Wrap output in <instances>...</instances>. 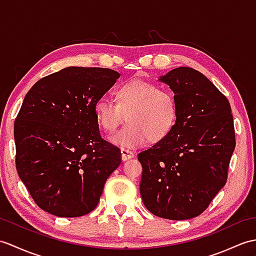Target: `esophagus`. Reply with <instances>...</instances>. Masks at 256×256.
<instances>
[{
	"mask_svg": "<svg viewBox=\"0 0 256 256\" xmlns=\"http://www.w3.org/2000/svg\"><path fill=\"white\" fill-rule=\"evenodd\" d=\"M121 155H122V160H123V162H126V160L134 157V152L128 150H124V148H122V150H121Z\"/></svg>",
	"mask_w": 256,
	"mask_h": 256,
	"instance_id": "34e87169",
	"label": "esophagus"
}]
</instances>
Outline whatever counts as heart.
Listing matches in <instances>:
<instances>
[{"mask_svg":"<svg viewBox=\"0 0 256 256\" xmlns=\"http://www.w3.org/2000/svg\"><path fill=\"white\" fill-rule=\"evenodd\" d=\"M116 102L100 99L94 104V116L106 133L114 132L126 120L128 124L110 138L112 144L138 148L147 140L157 142L174 128L178 104L174 94L144 80H132L114 92Z\"/></svg>","mask_w":256,"mask_h":256,"instance_id":"obj_1","label":"heart"}]
</instances>
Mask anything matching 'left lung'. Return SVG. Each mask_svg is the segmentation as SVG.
<instances>
[{
	"instance_id": "1",
	"label": "left lung",
	"mask_w": 256,
	"mask_h": 256,
	"mask_svg": "<svg viewBox=\"0 0 256 256\" xmlns=\"http://www.w3.org/2000/svg\"><path fill=\"white\" fill-rule=\"evenodd\" d=\"M178 104L174 128L140 152V196L155 216L186 220L200 215L227 182L236 147L228 99L198 70L176 68L160 76Z\"/></svg>"
}]
</instances>
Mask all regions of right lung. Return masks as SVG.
Listing matches in <instances>:
<instances>
[{
	"mask_svg": "<svg viewBox=\"0 0 256 256\" xmlns=\"http://www.w3.org/2000/svg\"><path fill=\"white\" fill-rule=\"evenodd\" d=\"M120 74L70 66L39 80L14 124L16 169L34 203L58 217L96 208L121 150L101 138L94 104Z\"/></svg>",
	"mask_w": 256,
	"mask_h": 256,
	"instance_id": "1",
	"label": "right lung"
}]
</instances>
